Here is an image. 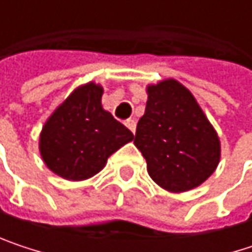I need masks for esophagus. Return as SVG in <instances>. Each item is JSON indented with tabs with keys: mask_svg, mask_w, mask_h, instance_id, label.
<instances>
[{
	"mask_svg": "<svg viewBox=\"0 0 252 252\" xmlns=\"http://www.w3.org/2000/svg\"><path fill=\"white\" fill-rule=\"evenodd\" d=\"M126 126L131 132H134V131H135V121H134V120H126Z\"/></svg>",
	"mask_w": 252,
	"mask_h": 252,
	"instance_id": "1",
	"label": "esophagus"
}]
</instances>
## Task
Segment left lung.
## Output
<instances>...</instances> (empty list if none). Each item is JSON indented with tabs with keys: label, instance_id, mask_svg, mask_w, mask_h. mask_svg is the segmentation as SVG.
Masks as SVG:
<instances>
[{
	"label": "left lung",
	"instance_id": "obj_1",
	"mask_svg": "<svg viewBox=\"0 0 252 252\" xmlns=\"http://www.w3.org/2000/svg\"><path fill=\"white\" fill-rule=\"evenodd\" d=\"M135 147L150 178L163 189L184 192L201 185L220 160V141L191 92L174 78L147 86Z\"/></svg>",
	"mask_w": 252,
	"mask_h": 252
}]
</instances>
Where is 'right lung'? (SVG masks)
Here are the masks:
<instances>
[{
  "label": "right lung",
  "mask_w": 252,
  "mask_h": 252,
  "mask_svg": "<svg viewBox=\"0 0 252 252\" xmlns=\"http://www.w3.org/2000/svg\"><path fill=\"white\" fill-rule=\"evenodd\" d=\"M103 89L93 81L76 90L42 128L39 150L45 165L68 181L100 172L108 158L134 140L132 132L102 108Z\"/></svg>",
  "instance_id": "obj_1"
}]
</instances>
